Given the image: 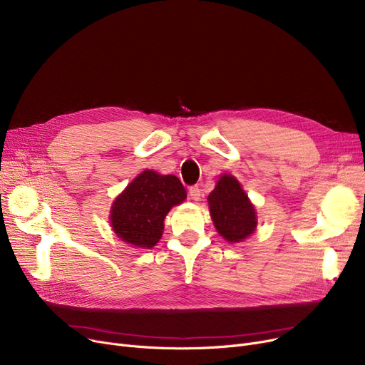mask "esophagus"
I'll list each match as a JSON object with an SVG mask.
<instances>
[{
    "label": "esophagus",
    "mask_w": 365,
    "mask_h": 365,
    "mask_svg": "<svg viewBox=\"0 0 365 365\" xmlns=\"http://www.w3.org/2000/svg\"><path fill=\"white\" fill-rule=\"evenodd\" d=\"M189 197L192 198L194 201H200L201 200V189H200L198 185L189 187Z\"/></svg>",
    "instance_id": "esophagus-1"
}]
</instances>
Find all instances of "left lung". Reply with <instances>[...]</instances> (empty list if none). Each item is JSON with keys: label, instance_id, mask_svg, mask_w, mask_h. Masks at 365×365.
Returning a JSON list of instances; mask_svg holds the SVG:
<instances>
[{"label": "left lung", "instance_id": "1", "mask_svg": "<svg viewBox=\"0 0 365 365\" xmlns=\"http://www.w3.org/2000/svg\"><path fill=\"white\" fill-rule=\"evenodd\" d=\"M208 205L217 232L229 242H240L253 234L256 212L240 182L225 175L208 195Z\"/></svg>", "mask_w": 365, "mask_h": 365}]
</instances>
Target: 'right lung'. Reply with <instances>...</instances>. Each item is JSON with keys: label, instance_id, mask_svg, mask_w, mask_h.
Returning a JSON list of instances; mask_svg holds the SVG:
<instances>
[{"label": "right lung", "instance_id": "obj_1", "mask_svg": "<svg viewBox=\"0 0 365 365\" xmlns=\"http://www.w3.org/2000/svg\"><path fill=\"white\" fill-rule=\"evenodd\" d=\"M185 198L186 189L176 176L145 170L115 200L110 210L113 231L131 245L150 248L163 235L168 210Z\"/></svg>", "mask_w": 365, "mask_h": 365}]
</instances>
